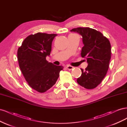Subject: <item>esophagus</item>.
Instances as JSON below:
<instances>
[{
    "instance_id": "34e87169",
    "label": "esophagus",
    "mask_w": 127,
    "mask_h": 127,
    "mask_svg": "<svg viewBox=\"0 0 127 127\" xmlns=\"http://www.w3.org/2000/svg\"><path fill=\"white\" fill-rule=\"evenodd\" d=\"M74 67H72V66H70V65H68V66H67V69H68V70H72V69H74Z\"/></svg>"
}]
</instances>
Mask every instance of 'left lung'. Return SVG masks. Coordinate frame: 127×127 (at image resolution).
I'll return each mask as SVG.
<instances>
[{
	"label": "left lung",
	"mask_w": 127,
	"mask_h": 127,
	"mask_svg": "<svg viewBox=\"0 0 127 127\" xmlns=\"http://www.w3.org/2000/svg\"><path fill=\"white\" fill-rule=\"evenodd\" d=\"M70 31L82 36L84 46L81 56L85 58L88 63L85 70L81 69V76L77 82L86 89H93L101 83L109 69L111 57L110 42L102 33L93 29L77 28Z\"/></svg>",
	"instance_id": "1"
}]
</instances>
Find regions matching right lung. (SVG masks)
Listing matches in <instances>:
<instances>
[{"mask_svg": "<svg viewBox=\"0 0 127 127\" xmlns=\"http://www.w3.org/2000/svg\"><path fill=\"white\" fill-rule=\"evenodd\" d=\"M56 34L38 32L30 35L17 51L19 66L30 87L44 93L56 84L62 66H56L46 60L50 55Z\"/></svg>", "mask_w": 127, "mask_h": 127, "instance_id": "add662e5", "label": "right lung"}]
</instances>
